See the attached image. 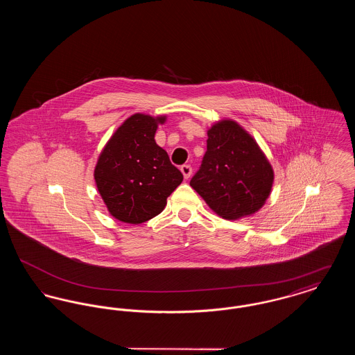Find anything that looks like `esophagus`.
Returning <instances> with one entry per match:
<instances>
[{
  "mask_svg": "<svg viewBox=\"0 0 355 355\" xmlns=\"http://www.w3.org/2000/svg\"><path fill=\"white\" fill-rule=\"evenodd\" d=\"M181 171H182V174H184V178L187 180V178L191 175V171H193V169H191V166H190V165H182V166H181Z\"/></svg>",
  "mask_w": 355,
  "mask_h": 355,
  "instance_id": "obj_1",
  "label": "esophagus"
}]
</instances>
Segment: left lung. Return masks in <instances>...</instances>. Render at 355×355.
<instances>
[{
    "instance_id": "left-lung-1",
    "label": "left lung",
    "mask_w": 355,
    "mask_h": 355,
    "mask_svg": "<svg viewBox=\"0 0 355 355\" xmlns=\"http://www.w3.org/2000/svg\"><path fill=\"white\" fill-rule=\"evenodd\" d=\"M207 150L190 186L225 220L258 211L269 198L274 171L252 135L232 119L207 130Z\"/></svg>"
}]
</instances>
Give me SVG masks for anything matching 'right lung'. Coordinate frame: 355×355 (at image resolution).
<instances>
[{
    "label": "right lung",
    "instance_id": "obj_1",
    "mask_svg": "<svg viewBox=\"0 0 355 355\" xmlns=\"http://www.w3.org/2000/svg\"><path fill=\"white\" fill-rule=\"evenodd\" d=\"M165 116L135 113L105 145L94 169L96 185L109 213L125 223L158 216L184 180L154 135Z\"/></svg>",
    "mask_w": 355,
    "mask_h": 355
}]
</instances>
